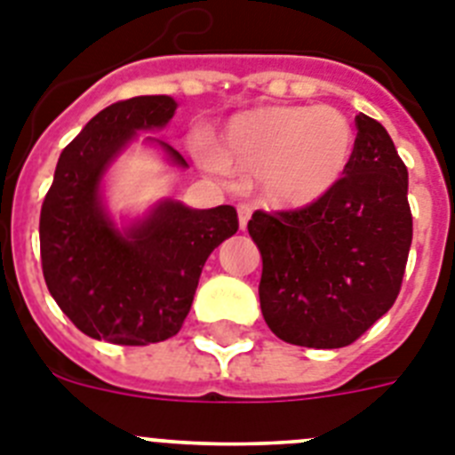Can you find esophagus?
I'll return each instance as SVG.
<instances>
[{
  "label": "esophagus",
  "mask_w": 455,
  "mask_h": 455,
  "mask_svg": "<svg viewBox=\"0 0 455 455\" xmlns=\"http://www.w3.org/2000/svg\"><path fill=\"white\" fill-rule=\"evenodd\" d=\"M236 212H239V228L241 230H246V225H248V219H251V214H252V207L251 204H239V207H236Z\"/></svg>",
  "instance_id": "esophagus-1"
}]
</instances>
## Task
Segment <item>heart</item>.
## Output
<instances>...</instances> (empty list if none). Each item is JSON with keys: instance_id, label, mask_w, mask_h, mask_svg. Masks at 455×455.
<instances>
[{"instance_id": "b5f03b06", "label": "heart", "mask_w": 455, "mask_h": 455, "mask_svg": "<svg viewBox=\"0 0 455 455\" xmlns=\"http://www.w3.org/2000/svg\"><path fill=\"white\" fill-rule=\"evenodd\" d=\"M355 152V132L332 107H259L225 124L219 150L203 146L200 162L214 172L259 175L275 207L319 203L344 180Z\"/></svg>"}]
</instances>
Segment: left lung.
<instances>
[{
  "mask_svg": "<svg viewBox=\"0 0 455 455\" xmlns=\"http://www.w3.org/2000/svg\"><path fill=\"white\" fill-rule=\"evenodd\" d=\"M347 175L319 203L257 209L248 232L262 252L259 305L287 344L341 348L394 305L412 243L408 168L378 120L355 116Z\"/></svg>",
  "mask_w": 455,
  "mask_h": 455,
  "instance_id": "8db88e82",
  "label": "left lung"
}]
</instances>
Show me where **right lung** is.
Instances as JSON below:
<instances>
[{
	"instance_id": "right-lung-1",
	"label": "right lung",
	"mask_w": 455,
	"mask_h": 455,
	"mask_svg": "<svg viewBox=\"0 0 455 455\" xmlns=\"http://www.w3.org/2000/svg\"><path fill=\"white\" fill-rule=\"evenodd\" d=\"M168 95H140L102 108L63 148L40 209V264L52 299L84 335L148 347L178 335L207 257L239 230L236 209L164 203L120 235L100 207V178L136 130L164 127ZM162 143V140H159ZM172 162L184 156L162 143Z\"/></svg>"
}]
</instances>
